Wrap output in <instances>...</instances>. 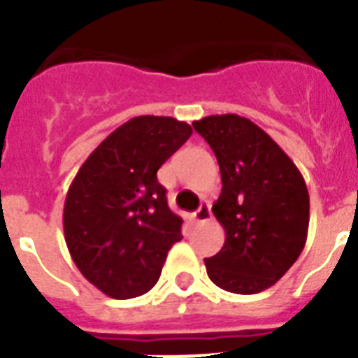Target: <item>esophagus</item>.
<instances>
[{"instance_id": "1", "label": "esophagus", "mask_w": 358, "mask_h": 358, "mask_svg": "<svg viewBox=\"0 0 358 358\" xmlns=\"http://www.w3.org/2000/svg\"><path fill=\"white\" fill-rule=\"evenodd\" d=\"M193 219H195V223H206V221H210L212 219V206L208 202H202L201 208L193 215Z\"/></svg>"}]
</instances>
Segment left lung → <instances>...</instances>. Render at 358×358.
<instances>
[{"mask_svg": "<svg viewBox=\"0 0 358 358\" xmlns=\"http://www.w3.org/2000/svg\"><path fill=\"white\" fill-rule=\"evenodd\" d=\"M217 157L223 189L213 215L223 249L206 258L208 277L232 294H258L277 282L306 243L310 201L299 169L255 122L212 115L193 122Z\"/></svg>", "mask_w": 358, "mask_h": 358, "instance_id": "8db88e82", "label": "left lung"}]
</instances>
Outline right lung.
I'll use <instances>...</instances> for the list:
<instances>
[{"label": "right lung", "mask_w": 358, "mask_h": 358, "mask_svg": "<svg viewBox=\"0 0 358 358\" xmlns=\"http://www.w3.org/2000/svg\"><path fill=\"white\" fill-rule=\"evenodd\" d=\"M193 129L173 117L143 115L109 134L81 165L66 193V247L81 275L113 299L154 288L169 249L182 239L157 169Z\"/></svg>", "instance_id": "1"}]
</instances>
